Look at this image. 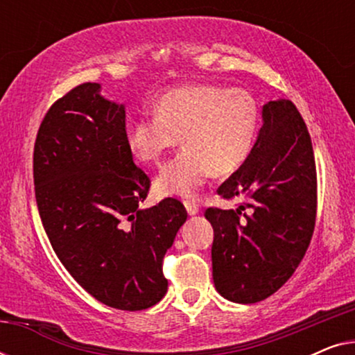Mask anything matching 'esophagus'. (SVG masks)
<instances>
[{
    "mask_svg": "<svg viewBox=\"0 0 355 355\" xmlns=\"http://www.w3.org/2000/svg\"><path fill=\"white\" fill-rule=\"evenodd\" d=\"M184 205H186V210L189 215H197V213L200 211V207H198V203L196 200H186L184 202Z\"/></svg>",
    "mask_w": 355,
    "mask_h": 355,
    "instance_id": "1",
    "label": "esophagus"
}]
</instances>
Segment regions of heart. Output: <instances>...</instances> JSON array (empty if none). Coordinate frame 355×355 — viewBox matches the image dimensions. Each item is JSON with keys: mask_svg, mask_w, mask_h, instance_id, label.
<instances>
[{"mask_svg": "<svg viewBox=\"0 0 355 355\" xmlns=\"http://www.w3.org/2000/svg\"><path fill=\"white\" fill-rule=\"evenodd\" d=\"M260 110L242 89L192 84L173 89L155 105V114L135 119L128 142L140 162L159 163L173 148H184L163 166L157 189L163 196H193L211 173L230 174L254 148Z\"/></svg>", "mask_w": 355, "mask_h": 355, "instance_id": "heart-1", "label": "heart"}]
</instances>
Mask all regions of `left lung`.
I'll use <instances>...</instances> for the list:
<instances>
[{"instance_id":"left-lung-1","label":"left lung","mask_w":355,"mask_h":355,"mask_svg":"<svg viewBox=\"0 0 355 355\" xmlns=\"http://www.w3.org/2000/svg\"><path fill=\"white\" fill-rule=\"evenodd\" d=\"M249 158L218 187L241 197L236 210L207 208L211 223L213 283L237 304L275 294L302 261L317 216V169L302 116L289 100L268 101Z\"/></svg>"}]
</instances>
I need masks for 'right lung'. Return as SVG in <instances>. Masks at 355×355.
<instances>
[{
    "mask_svg": "<svg viewBox=\"0 0 355 355\" xmlns=\"http://www.w3.org/2000/svg\"><path fill=\"white\" fill-rule=\"evenodd\" d=\"M87 82L53 103L33 148L38 213L53 250L101 304L144 310L163 299V259L187 211L176 198L139 208L150 178L135 166L125 110Z\"/></svg>",
    "mask_w": 355,
    "mask_h": 355,
    "instance_id": "add662e5",
    "label": "right lung"
}]
</instances>
